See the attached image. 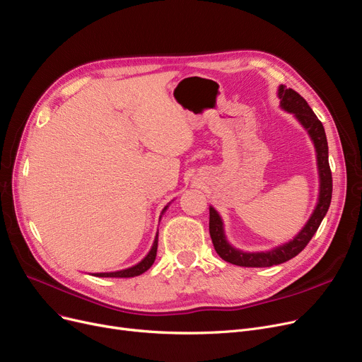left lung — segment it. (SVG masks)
Listing matches in <instances>:
<instances>
[{"label":"left lung","mask_w":362,"mask_h":362,"mask_svg":"<svg viewBox=\"0 0 362 362\" xmlns=\"http://www.w3.org/2000/svg\"><path fill=\"white\" fill-rule=\"evenodd\" d=\"M276 96L279 99V107L297 119V122L306 130L310 142L313 144V148H315L320 180L318 199L308 222L303 225L300 232L294 235L293 240L266 251H244L233 247L226 238L222 216L218 214V211L213 206H210V237L214 250L223 260L237 266H245V268H269V266L284 263L297 256L318 230L322 218L328 211L329 202H332L333 180L332 170H329L328 164V145L322 122L313 114L308 102L293 88H287L286 86L281 84L278 87Z\"/></svg>","instance_id":"obj_1"}]
</instances>
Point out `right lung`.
Masks as SVG:
<instances>
[{
	"label": "right lung",
	"mask_w": 362,
	"mask_h": 362,
	"mask_svg": "<svg viewBox=\"0 0 362 362\" xmlns=\"http://www.w3.org/2000/svg\"><path fill=\"white\" fill-rule=\"evenodd\" d=\"M171 202H168L167 206L163 209L161 211V216H160V220L163 217V214L167 211L168 206ZM156 248H158V232L155 233V240L152 243V247L149 250V253L140 260L139 263L130 266V268H125V269H121V271H114V272H96V274H91L94 276H100V278H132V276H137V275H142L144 272H146L152 263L155 262V257H156Z\"/></svg>",
	"instance_id": "add662e5"
}]
</instances>
